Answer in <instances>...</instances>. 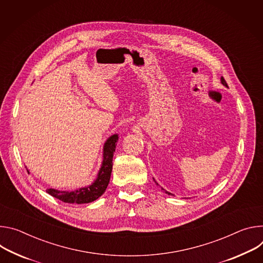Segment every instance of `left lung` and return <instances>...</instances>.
Wrapping results in <instances>:
<instances>
[{"label": "left lung", "mask_w": 263, "mask_h": 263, "mask_svg": "<svg viewBox=\"0 0 263 263\" xmlns=\"http://www.w3.org/2000/svg\"><path fill=\"white\" fill-rule=\"evenodd\" d=\"M220 81H221V83H222L224 86H227V87H228V84H227L226 80L223 79V77H221V78H220ZM154 181H155V179H154ZM155 182H156V181H155ZM156 183H157V182H156ZM157 185H158V183H157ZM162 189H163V188H162ZM163 190H164V189H163ZM165 192H166L167 194H171V193H169V192H167V191H165Z\"/></svg>", "instance_id": "1"}]
</instances>
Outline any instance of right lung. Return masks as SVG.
<instances>
[{"label": "right lung", "instance_id": "obj_1", "mask_svg": "<svg viewBox=\"0 0 263 263\" xmlns=\"http://www.w3.org/2000/svg\"><path fill=\"white\" fill-rule=\"evenodd\" d=\"M118 138V135H112L104 143L102 165L97 174L96 180L92 183V185L79 188L74 191H61L50 188L47 189L46 192H48L53 197L68 203H87L96 200L104 193L109 183L112 169V157Z\"/></svg>", "mask_w": 263, "mask_h": 263}]
</instances>
